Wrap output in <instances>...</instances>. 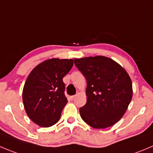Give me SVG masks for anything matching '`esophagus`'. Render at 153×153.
I'll list each match as a JSON object with an SVG mask.
<instances>
[{"label":"esophagus","instance_id":"1","mask_svg":"<svg viewBox=\"0 0 153 153\" xmlns=\"http://www.w3.org/2000/svg\"><path fill=\"white\" fill-rule=\"evenodd\" d=\"M75 97H76V96H70V99H71V100H74V99H75Z\"/></svg>","mask_w":153,"mask_h":153}]
</instances>
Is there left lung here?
<instances>
[{
	"instance_id": "8db88e82",
	"label": "left lung",
	"mask_w": 153,
	"mask_h": 153,
	"mask_svg": "<svg viewBox=\"0 0 153 153\" xmlns=\"http://www.w3.org/2000/svg\"><path fill=\"white\" fill-rule=\"evenodd\" d=\"M74 61L87 79V103L80 108L81 117L94 128L114 125L123 117L132 98L128 74L119 63L105 56Z\"/></svg>"
}]
</instances>
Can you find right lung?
Instances as JSON below:
<instances>
[{
    "instance_id": "obj_1",
    "label": "right lung",
    "mask_w": 153,
    "mask_h": 153,
    "mask_svg": "<svg viewBox=\"0 0 153 153\" xmlns=\"http://www.w3.org/2000/svg\"><path fill=\"white\" fill-rule=\"evenodd\" d=\"M72 59L51 58L37 65L28 75L22 92L30 119L41 127L57 123L66 103L63 78L72 69Z\"/></svg>"
}]
</instances>
